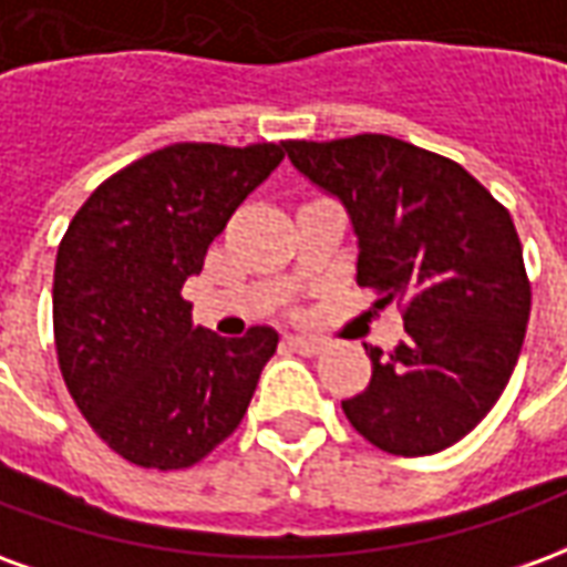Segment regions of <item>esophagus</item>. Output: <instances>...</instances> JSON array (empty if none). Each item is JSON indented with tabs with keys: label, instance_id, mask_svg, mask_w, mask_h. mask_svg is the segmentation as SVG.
Masks as SVG:
<instances>
[{
	"label": "esophagus",
	"instance_id": "1",
	"mask_svg": "<svg viewBox=\"0 0 567 567\" xmlns=\"http://www.w3.org/2000/svg\"><path fill=\"white\" fill-rule=\"evenodd\" d=\"M285 343L291 346L295 352H300V355H316L321 346H324V340L316 337V333H288Z\"/></svg>",
	"mask_w": 567,
	"mask_h": 567
}]
</instances>
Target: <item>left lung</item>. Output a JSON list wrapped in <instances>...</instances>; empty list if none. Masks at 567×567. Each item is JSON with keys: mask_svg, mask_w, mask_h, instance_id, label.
<instances>
[{"mask_svg": "<svg viewBox=\"0 0 567 567\" xmlns=\"http://www.w3.org/2000/svg\"><path fill=\"white\" fill-rule=\"evenodd\" d=\"M309 185L333 197L355 234L358 285L404 303V340L343 401L361 437L392 455H434L495 406L523 349L532 288L511 212L458 163L361 133L285 142Z\"/></svg>", "mask_w": 567, "mask_h": 567, "instance_id": "left-lung-1", "label": "left lung"}]
</instances>
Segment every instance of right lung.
<instances>
[{"label": "right lung", "mask_w": 567, "mask_h": 567, "mask_svg": "<svg viewBox=\"0 0 567 567\" xmlns=\"http://www.w3.org/2000/svg\"><path fill=\"white\" fill-rule=\"evenodd\" d=\"M285 142H178L105 178L75 212L54 267V340L69 394L127 462L190 467L243 422L272 328H197L182 288L212 239L282 163Z\"/></svg>", "instance_id": "1"}]
</instances>
